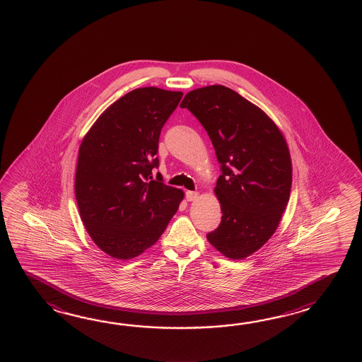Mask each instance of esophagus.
Wrapping results in <instances>:
<instances>
[{"instance_id":"1","label":"esophagus","mask_w":362,"mask_h":362,"mask_svg":"<svg viewBox=\"0 0 362 362\" xmlns=\"http://www.w3.org/2000/svg\"><path fill=\"white\" fill-rule=\"evenodd\" d=\"M198 195H199V192H186V200L187 202H192V200L197 199L198 198Z\"/></svg>"}]
</instances>
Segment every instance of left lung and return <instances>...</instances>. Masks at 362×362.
<instances>
[{
	"instance_id": "1",
	"label": "left lung",
	"mask_w": 362,
	"mask_h": 362,
	"mask_svg": "<svg viewBox=\"0 0 362 362\" xmlns=\"http://www.w3.org/2000/svg\"><path fill=\"white\" fill-rule=\"evenodd\" d=\"M180 107L199 120L221 164L215 194L223 217L208 242L229 259H245L273 235L290 199L285 139L262 110L223 85L187 93Z\"/></svg>"
}]
</instances>
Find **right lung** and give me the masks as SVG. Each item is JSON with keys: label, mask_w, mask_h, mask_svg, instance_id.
<instances>
[{"label": "right lung", "mask_w": 362, "mask_h": 362, "mask_svg": "<svg viewBox=\"0 0 362 362\" xmlns=\"http://www.w3.org/2000/svg\"><path fill=\"white\" fill-rule=\"evenodd\" d=\"M182 93L139 88L116 100L86 133L77 159L75 195L86 231L120 260L142 254L165 230L184 192L154 168L163 125Z\"/></svg>", "instance_id": "1"}]
</instances>
